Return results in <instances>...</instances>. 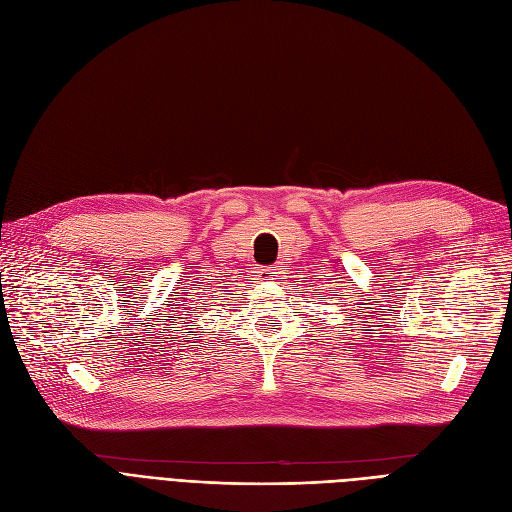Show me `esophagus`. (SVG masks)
<instances>
[{
    "instance_id": "1",
    "label": "esophagus",
    "mask_w": 512,
    "mask_h": 512,
    "mask_svg": "<svg viewBox=\"0 0 512 512\" xmlns=\"http://www.w3.org/2000/svg\"><path fill=\"white\" fill-rule=\"evenodd\" d=\"M260 279H279V269L277 267H260L258 271Z\"/></svg>"
}]
</instances>
